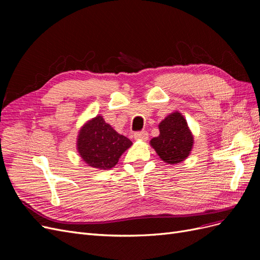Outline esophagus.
Instances as JSON below:
<instances>
[{
	"mask_svg": "<svg viewBox=\"0 0 260 260\" xmlns=\"http://www.w3.org/2000/svg\"><path fill=\"white\" fill-rule=\"evenodd\" d=\"M135 139L136 140H143L146 141L148 139V133L146 131H140L135 133Z\"/></svg>",
	"mask_w": 260,
	"mask_h": 260,
	"instance_id": "1",
	"label": "esophagus"
}]
</instances>
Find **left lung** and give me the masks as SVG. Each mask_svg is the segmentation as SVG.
<instances>
[{
  "mask_svg": "<svg viewBox=\"0 0 260 260\" xmlns=\"http://www.w3.org/2000/svg\"><path fill=\"white\" fill-rule=\"evenodd\" d=\"M159 136L151 140V146L165 162L175 165L190 155L193 135L185 118L179 112L171 113L158 124Z\"/></svg>",
  "mask_w": 260,
  "mask_h": 260,
  "instance_id": "obj_1",
  "label": "left lung"
}]
</instances>
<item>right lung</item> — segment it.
<instances>
[{"instance_id":"add662e5","label":"right lung","mask_w":260,"mask_h":260,"mask_svg":"<svg viewBox=\"0 0 260 260\" xmlns=\"http://www.w3.org/2000/svg\"><path fill=\"white\" fill-rule=\"evenodd\" d=\"M131 145V141L116 132L102 116L84 123L77 138L81 158L88 166L101 170L113 168Z\"/></svg>"}]
</instances>
